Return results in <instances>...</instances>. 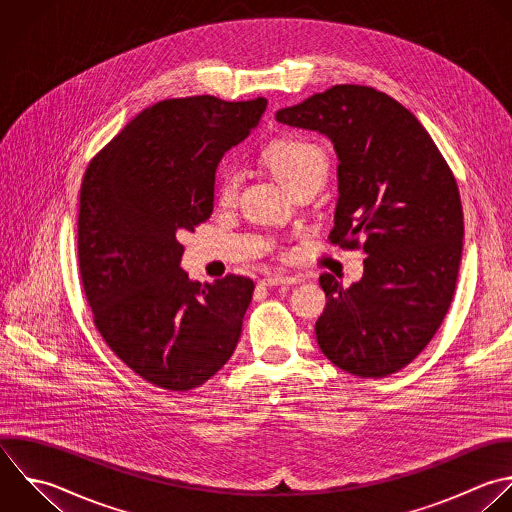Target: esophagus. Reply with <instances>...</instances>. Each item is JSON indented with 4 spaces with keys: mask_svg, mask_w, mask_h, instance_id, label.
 Returning <instances> with one entry per match:
<instances>
[{
    "mask_svg": "<svg viewBox=\"0 0 512 512\" xmlns=\"http://www.w3.org/2000/svg\"><path fill=\"white\" fill-rule=\"evenodd\" d=\"M264 286H280V284H298L300 278L286 276V274H268L260 280Z\"/></svg>",
    "mask_w": 512,
    "mask_h": 512,
    "instance_id": "34e87169",
    "label": "esophagus"
}]
</instances>
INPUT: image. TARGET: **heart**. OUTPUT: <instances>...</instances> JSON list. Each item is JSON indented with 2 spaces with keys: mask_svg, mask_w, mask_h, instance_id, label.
<instances>
[{
  "mask_svg": "<svg viewBox=\"0 0 512 512\" xmlns=\"http://www.w3.org/2000/svg\"><path fill=\"white\" fill-rule=\"evenodd\" d=\"M262 160L290 192L304 186L320 188L328 174V156L322 150V146L302 136H286L272 140L262 150ZM238 190V172L234 168H224L216 190L220 204H234L238 198Z\"/></svg>",
  "mask_w": 512,
  "mask_h": 512,
  "instance_id": "obj_1",
  "label": "heart"
}]
</instances>
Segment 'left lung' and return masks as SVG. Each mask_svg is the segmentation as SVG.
Returning <instances> with one entry per match:
<instances>
[{"instance_id":"8db88e82","label":"left lung","mask_w":512,"mask_h":512,"mask_svg":"<svg viewBox=\"0 0 512 512\" xmlns=\"http://www.w3.org/2000/svg\"><path fill=\"white\" fill-rule=\"evenodd\" d=\"M276 120L332 140L340 196L328 240L366 252L360 282L320 276L318 346L354 376L394 374L426 348L454 296L464 236L456 178L416 116L368 86H332Z\"/></svg>"}]
</instances>
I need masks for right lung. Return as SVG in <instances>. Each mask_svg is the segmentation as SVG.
Segmentation results:
<instances>
[{"instance_id":"obj_1","label":"right lung","mask_w":512,"mask_h":512,"mask_svg":"<svg viewBox=\"0 0 512 512\" xmlns=\"http://www.w3.org/2000/svg\"><path fill=\"white\" fill-rule=\"evenodd\" d=\"M266 98L162 100L88 164L80 188L78 260L92 318L138 376L172 392L210 380L234 354L254 282H192L178 232L206 222L216 168L258 126Z\"/></svg>"}]
</instances>
